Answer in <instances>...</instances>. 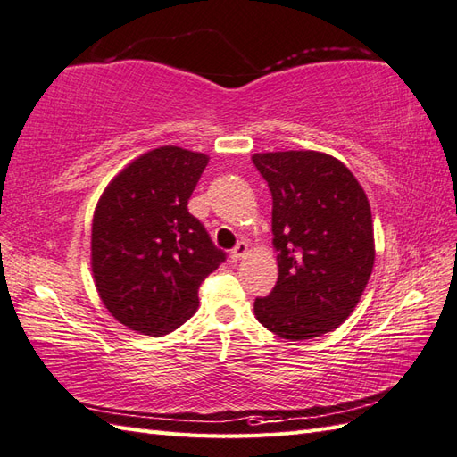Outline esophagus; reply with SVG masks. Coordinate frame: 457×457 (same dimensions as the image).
I'll use <instances>...</instances> for the list:
<instances>
[{
    "label": "esophagus",
    "mask_w": 457,
    "mask_h": 457,
    "mask_svg": "<svg viewBox=\"0 0 457 457\" xmlns=\"http://www.w3.org/2000/svg\"><path fill=\"white\" fill-rule=\"evenodd\" d=\"M249 254V245L245 241H239L236 247L231 249V253H229V259H231V262H237V261H241L243 257H247Z\"/></svg>",
    "instance_id": "esophagus-1"
}]
</instances>
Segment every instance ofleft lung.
I'll use <instances>...</instances> for the list:
<instances>
[{
	"label": "left lung",
	"instance_id": "left-lung-1",
	"mask_svg": "<svg viewBox=\"0 0 457 457\" xmlns=\"http://www.w3.org/2000/svg\"><path fill=\"white\" fill-rule=\"evenodd\" d=\"M251 159L270 188L278 251L277 286L254 300V317L288 341L331 333L354 312L374 270V221L364 188L323 152Z\"/></svg>",
	"mask_w": 457,
	"mask_h": 457
}]
</instances>
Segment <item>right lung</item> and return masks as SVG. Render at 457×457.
I'll list each match as a JSON object with an SVG mask.
<instances>
[{
	"label": "right lung",
	"mask_w": 457,
	"mask_h": 457,
	"mask_svg": "<svg viewBox=\"0 0 457 457\" xmlns=\"http://www.w3.org/2000/svg\"><path fill=\"white\" fill-rule=\"evenodd\" d=\"M208 162L185 147H155L126 165L95 206L93 282L130 331L163 337L188 321L198 286L226 259L187 208Z\"/></svg>",
	"instance_id": "add662e5"
}]
</instances>
